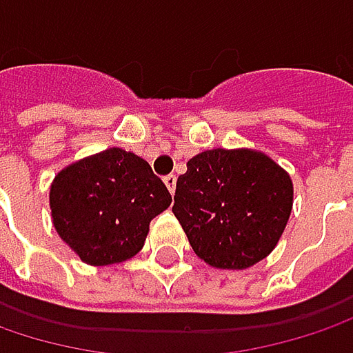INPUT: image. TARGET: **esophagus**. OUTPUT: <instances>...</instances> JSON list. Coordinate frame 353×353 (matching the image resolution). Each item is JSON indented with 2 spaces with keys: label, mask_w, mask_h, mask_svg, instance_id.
<instances>
[{
  "label": "esophagus",
  "mask_w": 353,
  "mask_h": 353,
  "mask_svg": "<svg viewBox=\"0 0 353 353\" xmlns=\"http://www.w3.org/2000/svg\"><path fill=\"white\" fill-rule=\"evenodd\" d=\"M163 183L168 185V190H170V194H174L176 192V183H177V177L174 174H170V176L163 177Z\"/></svg>",
  "instance_id": "obj_1"
}]
</instances>
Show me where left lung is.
Instances as JSON below:
<instances>
[{"mask_svg":"<svg viewBox=\"0 0 353 353\" xmlns=\"http://www.w3.org/2000/svg\"><path fill=\"white\" fill-rule=\"evenodd\" d=\"M174 216L199 259L245 270L278 245L294 205L290 174L258 150H208L177 177Z\"/></svg>","mask_w":353,"mask_h":353,"instance_id":"8db88e82","label":"left lung"}]
</instances>
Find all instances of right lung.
Masks as SVG:
<instances>
[{
	"instance_id": "1",
	"label": "right lung",
	"mask_w": 353,
	"mask_h": 353,
	"mask_svg": "<svg viewBox=\"0 0 353 353\" xmlns=\"http://www.w3.org/2000/svg\"><path fill=\"white\" fill-rule=\"evenodd\" d=\"M170 203L172 196L150 163L121 148L65 165L50 188L57 236L90 265L134 258L145 243L150 221Z\"/></svg>"
}]
</instances>
